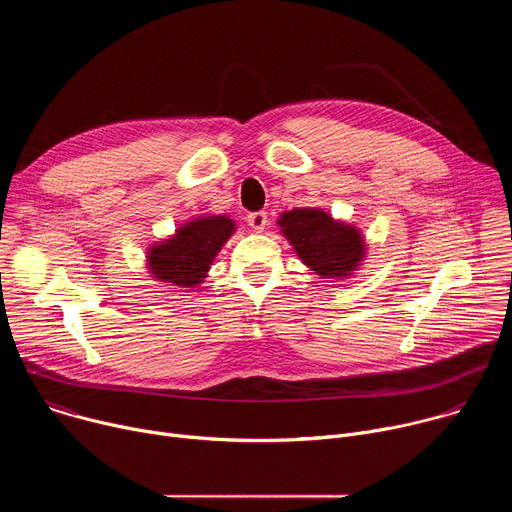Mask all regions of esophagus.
<instances>
[{
	"instance_id": "obj_1",
	"label": "esophagus",
	"mask_w": 512,
	"mask_h": 512,
	"mask_svg": "<svg viewBox=\"0 0 512 512\" xmlns=\"http://www.w3.org/2000/svg\"><path fill=\"white\" fill-rule=\"evenodd\" d=\"M247 223L251 225L253 231L261 233V231L267 227V212H263V210L249 212V214H247Z\"/></svg>"
}]
</instances>
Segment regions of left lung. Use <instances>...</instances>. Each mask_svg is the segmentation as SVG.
Here are the masks:
<instances>
[{
    "label": "left lung",
    "mask_w": 512,
    "mask_h": 512,
    "mask_svg": "<svg viewBox=\"0 0 512 512\" xmlns=\"http://www.w3.org/2000/svg\"><path fill=\"white\" fill-rule=\"evenodd\" d=\"M277 225L300 259L322 277H348L367 249L356 227L336 223L320 208L287 210L277 218Z\"/></svg>",
    "instance_id": "8db88e82"
}]
</instances>
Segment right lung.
I'll return each mask as SVG.
<instances>
[{
	"label": "right lung",
	"instance_id": "1",
	"mask_svg": "<svg viewBox=\"0 0 512 512\" xmlns=\"http://www.w3.org/2000/svg\"><path fill=\"white\" fill-rule=\"evenodd\" d=\"M233 233L235 223L229 216H198L148 249L150 271L168 285L194 287L202 283L216 253Z\"/></svg>",
	"mask_w": 512,
	"mask_h": 512
}]
</instances>
